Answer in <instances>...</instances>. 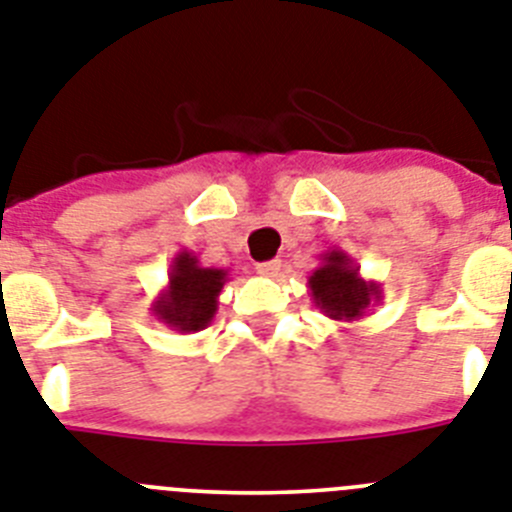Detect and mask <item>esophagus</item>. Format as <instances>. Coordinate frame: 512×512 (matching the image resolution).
<instances>
[{"mask_svg": "<svg viewBox=\"0 0 512 512\" xmlns=\"http://www.w3.org/2000/svg\"><path fill=\"white\" fill-rule=\"evenodd\" d=\"M278 270H281V262L278 260L257 262V273H260L262 278H275V275H278Z\"/></svg>", "mask_w": 512, "mask_h": 512, "instance_id": "esophagus-1", "label": "esophagus"}]
</instances>
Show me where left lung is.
<instances>
[{
	"label": "left lung",
	"instance_id": "1",
	"mask_svg": "<svg viewBox=\"0 0 512 512\" xmlns=\"http://www.w3.org/2000/svg\"><path fill=\"white\" fill-rule=\"evenodd\" d=\"M319 268L309 275L311 301L324 317L335 322H355L361 319L376 301L381 299V283L366 281L361 275V265L340 247L319 255Z\"/></svg>",
	"mask_w": 512,
	"mask_h": 512
}]
</instances>
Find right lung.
Listing matches in <instances>:
<instances>
[{
    "label": "right lung",
    "instance_id": "right-lung-1",
    "mask_svg": "<svg viewBox=\"0 0 512 512\" xmlns=\"http://www.w3.org/2000/svg\"><path fill=\"white\" fill-rule=\"evenodd\" d=\"M170 281L151 304V314L170 330L190 335L206 330L219 309V293L229 281V270L203 268L198 255L180 250L172 257Z\"/></svg>",
    "mask_w": 512,
    "mask_h": 512
}]
</instances>
